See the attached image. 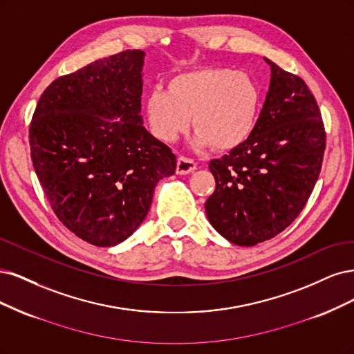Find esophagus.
Returning a JSON list of instances; mask_svg holds the SVG:
<instances>
[{"label":"esophagus","instance_id":"1","mask_svg":"<svg viewBox=\"0 0 354 354\" xmlns=\"http://www.w3.org/2000/svg\"><path fill=\"white\" fill-rule=\"evenodd\" d=\"M197 169V165L188 157H179L176 163V174L178 175H188Z\"/></svg>","mask_w":354,"mask_h":354}]
</instances>
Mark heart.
I'll use <instances>...</instances> for the list:
<instances>
[{
	"label": "heart",
	"mask_w": 354,
	"mask_h": 354,
	"mask_svg": "<svg viewBox=\"0 0 354 354\" xmlns=\"http://www.w3.org/2000/svg\"><path fill=\"white\" fill-rule=\"evenodd\" d=\"M144 109L158 140L175 141L188 131L192 118L194 145L206 148L213 144L214 150L230 151L253 133L260 91L245 73L201 67L172 76L166 91H151Z\"/></svg>",
	"instance_id": "b5f03b06"
}]
</instances>
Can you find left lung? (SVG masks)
<instances>
[{"label": "left lung", "instance_id": "obj_1", "mask_svg": "<svg viewBox=\"0 0 354 354\" xmlns=\"http://www.w3.org/2000/svg\"><path fill=\"white\" fill-rule=\"evenodd\" d=\"M265 62L270 84L253 133L209 165L216 189L204 204L207 219L241 247L273 238L297 218L325 151L324 122L310 89L301 77Z\"/></svg>", "mask_w": 354, "mask_h": 354}]
</instances>
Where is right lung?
<instances>
[{"instance_id":"add662e5","label":"right lung","mask_w":354,"mask_h":354,"mask_svg":"<svg viewBox=\"0 0 354 354\" xmlns=\"http://www.w3.org/2000/svg\"><path fill=\"white\" fill-rule=\"evenodd\" d=\"M145 53L129 50L55 79L29 129L30 157L54 213L84 241L113 247L147 218L176 157L144 128Z\"/></svg>"}]
</instances>
